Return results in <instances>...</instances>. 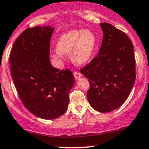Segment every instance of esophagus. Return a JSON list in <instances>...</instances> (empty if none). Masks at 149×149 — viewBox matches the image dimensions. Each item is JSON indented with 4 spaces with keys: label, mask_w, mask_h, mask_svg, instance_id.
Returning <instances> with one entry per match:
<instances>
[{
    "label": "esophagus",
    "mask_w": 149,
    "mask_h": 149,
    "mask_svg": "<svg viewBox=\"0 0 149 149\" xmlns=\"http://www.w3.org/2000/svg\"><path fill=\"white\" fill-rule=\"evenodd\" d=\"M73 76H74L75 77V79H78V78H80L82 76V75L81 74V73H79V72L78 71H74V73H73Z\"/></svg>",
    "instance_id": "34e87169"
}]
</instances>
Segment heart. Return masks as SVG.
<instances>
[{
	"mask_svg": "<svg viewBox=\"0 0 149 149\" xmlns=\"http://www.w3.org/2000/svg\"><path fill=\"white\" fill-rule=\"evenodd\" d=\"M97 46V37L89 29L71 30L63 34L56 44L57 50L52 57L61 62L62 54L71 53V58L78 65L86 63L91 58Z\"/></svg>",
	"mask_w": 149,
	"mask_h": 149,
	"instance_id": "obj_1",
	"label": "heart"
}]
</instances>
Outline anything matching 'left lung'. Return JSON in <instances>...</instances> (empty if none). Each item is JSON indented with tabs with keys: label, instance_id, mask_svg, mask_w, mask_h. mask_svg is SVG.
<instances>
[{
	"label": "left lung",
	"instance_id": "8db88e82",
	"mask_svg": "<svg viewBox=\"0 0 149 149\" xmlns=\"http://www.w3.org/2000/svg\"><path fill=\"white\" fill-rule=\"evenodd\" d=\"M103 39L98 55L81 70L89 79L87 97L100 112L120 107L130 95L136 79L134 47L122 31L101 23Z\"/></svg>",
	"mask_w": 149,
	"mask_h": 149
}]
</instances>
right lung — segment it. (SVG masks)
<instances>
[{"label":"right lung","instance_id":"add662e5","mask_svg":"<svg viewBox=\"0 0 149 149\" xmlns=\"http://www.w3.org/2000/svg\"><path fill=\"white\" fill-rule=\"evenodd\" d=\"M50 25L27 28L15 42L10 55L13 80L21 101L31 113L45 120L64 114L74 77L68 69L50 63Z\"/></svg>","mask_w":149,"mask_h":149}]
</instances>
